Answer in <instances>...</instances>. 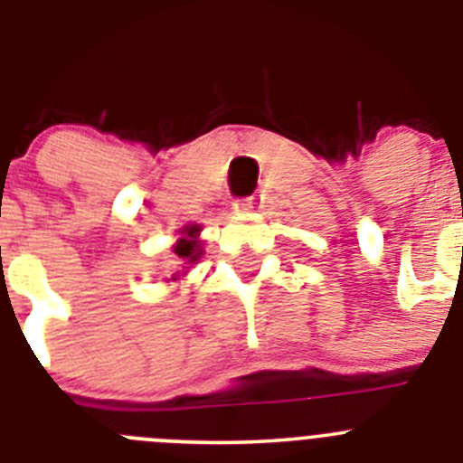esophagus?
I'll list each match as a JSON object with an SVG mask.
<instances>
[{"mask_svg":"<svg viewBox=\"0 0 463 463\" xmlns=\"http://www.w3.org/2000/svg\"><path fill=\"white\" fill-rule=\"evenodd\" d=\"M262 203V194H253V196L249 198H240V201L232 203V210L237 212V214H246V212H253L258 205Z\"/></svg>","mask_w":463,"mask_h":463,"instance_id":"esophagus-1","label":"esophagus"}]
</instances>
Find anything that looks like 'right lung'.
I'll list each match as a JSON object with an SVG mask.
<instances>
[{
  "instance_id": "right-lung-1",
  "label": "right lung",
  "mask_w": 463,
  "mask_h": 463,
  "mask_svg": "<svg viewBox=\"0 0 463 463\" xmlns=\"http://www.w3.org/2000/svg\"><path fill=\"white\" fill-rule=\"evenodd\" d=\"M178 241L173 244V253L178 258H183L184 265H194V262L201 260L203 256V241H201V226L194 223V226H184L178 231ZM184 276V274H183ZM166 280H180V274H173Z\"/></svg>"
}]
</instances>
